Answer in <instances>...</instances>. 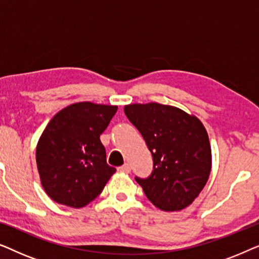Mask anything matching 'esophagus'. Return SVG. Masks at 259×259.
Masks as SVG:
<instances>
[{
    "mask_svg": "<svg viewBox=\"0 0 259 259\" xmlns=\"http://www.w3.org/2000/svg\"><path fill=\"white\" fill-rule=\"evenodd\" d=\"M118 171L120 172H126V173H130L131 172V166L128 164H123L122 166H120L118 168Z\"/></svg>",
    "mask_w": 259,
    "mask_h": 259,
    "instance_id": "obj_1",
    "label": "esophagus"
}]
</instances>
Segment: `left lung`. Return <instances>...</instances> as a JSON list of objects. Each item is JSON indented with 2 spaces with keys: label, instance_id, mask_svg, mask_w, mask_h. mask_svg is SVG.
Here are the masks:
<instances>
[{
  "label": "left lung",
  "instance_id": "left-lung-1",
  "mask_svg": "<svg viewBox=\"0 0 259 259\" xmlns=\"http://www.w3.org/2000/svg\"><path fill=\"white\" fill-rule=\"evenodd\" d=\"M123 111L153 158L151 175L136 177L148 200L162 211L189 206L211 172V146L203 123L182 109L157 102L127 105Z\"/></svg>",
  "mask_w": 259,
  "mask_h": 259
}]
</instances>
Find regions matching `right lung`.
I'll return each instance as SVG.
<instances>
[{
    "instance_id": "right-lung-1",
    "label": "right lung",
    "mask_w": 259,
    "mask_h": 259,
    "mask_svg": "<svg viewBox=\"0 0 259 259\" xmlns=\"http://www.w3.org/2000/svg\"><path fill=\"white\" fill-rule=\"evenodd\" d=\"M116 106L77 102L53 116L36 147L46 193L56 203L83 207L102 192L116 169L107 164L100 136Z\"/></svg>"
}]
</instances>
